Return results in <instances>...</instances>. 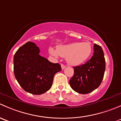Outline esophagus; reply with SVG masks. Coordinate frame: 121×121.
Segmentation results:
<instances>
[{
	"label": "esophagus",
	"instance_id": "esophagus-1",
	"mask_svg": "<svg viewBox=\"0 0 121 121\" xmlns=\"http://www.w3.org/2000/svg\"><path fill=\"white\" fill-rule=\"evenodd\" d=\"M61 67L62 69H64V68H65V65H64V64H61Z\"/></svg>",
	"mask_w": 121,
	"mask_h": 121
}]
</instances>
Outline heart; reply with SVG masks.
Masks as SVG:
<instances>
[{"label":"heart","instance_id":"obj_1","mask_svg":"<svg viewBox=\"0 0 121 121\" xmlns=\"http://www.w3.org/2000/svg\"><path fill=\"white\" fill-rule=\"evenodd\" d=\"M92 47L88 42H75L57 47L49 48V53L55 57H66L67 62L71 65H78L86 61L91 55Z\"/></svg>","mask_w":121,"mask_h":121}]
</instances>
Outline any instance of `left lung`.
Instances as JSON below:
<instances>
[{
  "instance_id": "left-lung-1",
  "label": "left lung",
  "mask_w": 121,
  "mask_h": 121,
  "mask_svg": "<svg viewBox=\"0 0 121 121\" xmlns=\"http://www.w3.org/2000/svg\"><path fill=\"white\" fill-rule=\"evenodd\" d=\"M74 69V75L69 80V85L74 91L86 94L97 89L102 82L105 69V60L101 46L94 44L92 57Z\"/></svg>"
}]
</instances>
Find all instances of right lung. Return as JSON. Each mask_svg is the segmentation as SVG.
Returning <instances> with one entry per match:
<instances>
[{
	"mask_svg": "<svg viewBox=\"0 0 121 121\" xmlns=\"http://www.w3.org/2000/svg\"><path fill=\"white\" fill-rule=\"evenodd\" d=\"M35 43L28 41L16 52L13 58L14 73L24 91L34 95L50 89L55 74L61 70L60 64L50 62L39 54Z\"/></svg>",
	"mask_w": 121,
	"mask_h": 121,
	"instance_id": "1",
	"label": "right lung"
}]
</instances>
